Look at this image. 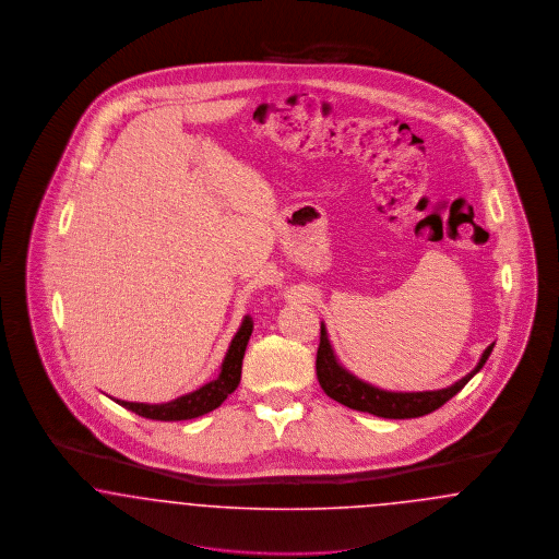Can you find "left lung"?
<instances>
[{"instance_id":"1","label":"left lung","mask_w":559,"mask_h":559,"mask_svg":"<svg viewBox=\"0 0 559 559\" xmlns=\"http://www.w3.org/2000/svg\"><path fill=\"white\" fill-rule=\"evenodd\" d=\"M492 347L495 344H490L484 349L474 371L467 372L465 377H461L449 388L427 390V392H390V390H381L372 383H367L360 377H356L354 372L347 371L346 367L337 360V354L329 342L324 322H320L317 377H319L320 388L324 390V394L329 399L337 400L347 408H354L360 413H371V415L383 417V419H415V417H424V415L433 413L444 402L456 396L465 388V383L484 367Z\"/></svg>"}]
</instances>
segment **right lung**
<instances>
[{
	"label": "right lung",
	"instance_id": "1",
	"mask_svg": "<svg viewBox=\"0 0 559 559\" xmlns=\"http://www.w3.org/2000/svg\"><path fill=\"white\" fill-rule=\"evenodd\" d=\"M253 322L249 317H245L240 322L239 331L235 333L228 352L222 360L219 374L201 385L194 392H188L180 399L160 402V404H146V402H128V400L112 399L123 408L132 411L135 415L153 421H187V419H197L213 408H217L228 394H233L239 388L240 369H242V356L247 349V342L251 337Z\"/></svg>",
	"mask_w": 559,
	"mask_h": 559
}]
</instances>
